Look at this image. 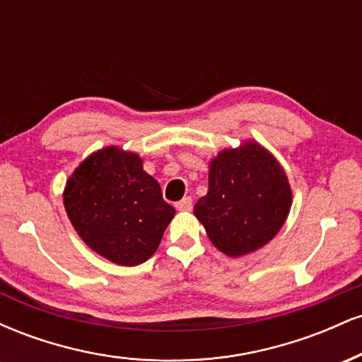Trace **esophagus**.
<instances>
[{"mask_svg": "<svg viewBox=\"0 0 362 362\" xmlns=\"http://www.w3.org/2000/svg\"><path fill=\"white\" fill-rule=\"evenodd\" d=\"M175 206H177L178 211H190V209H192V199L184 197L182 201H178Z\"/></svg>", "mask_w": 362, "mask_h": 362, "instance_id": "1", "label": "esophagus"}]
</instances>
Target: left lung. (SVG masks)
<instances>
[{
    "mask_svg": "<svg viewBox=\"0 0 362 362\" xmlns=\"http://www.w3.org/2000/svg\"><path fill=\"white\" fill-rule=\"evenodd\" d=\"M293 192L284 168L257 141L218 153L194 214L219 252L242 257L267 245L288 219Z\"/></svg>",
    "mask_w": 362,
    "mask_h": 362,
    "instance_id": "8db88e82",
    "label": "left lung"
}]
</instances>
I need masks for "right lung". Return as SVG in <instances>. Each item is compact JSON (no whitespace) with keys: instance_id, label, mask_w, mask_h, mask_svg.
Segmentation results:
<instances>
[{"instance_id":"right-lung-1","label":"right lung","mask_w":362,"mask_h":362,"mask_svg":"<svg viewBox=\"0 0 362 362\" xmlns=\"http://www.w3.org/2000/svg\"><path fill=\"white\" fill-rule=\"evenodd\" d=\"M64 207L80 238L117 265H139L156 252L175 209L143 170L139 155L107 146L91 153L64 187Z\"/></svg>"}]
</instances>
